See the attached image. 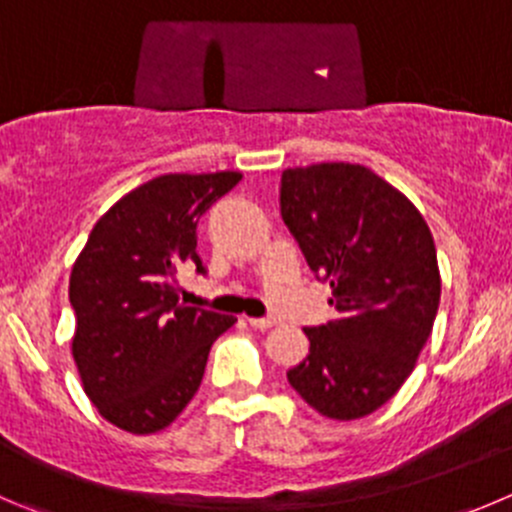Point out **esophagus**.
Listing matches in <instances>:
<instances>
[{"mask_svg": "<svg viewBox=\"0 0 512 512\" xmlns=\"http://www.w3.org/2000/svg\"><path fill=\"white\" fill-rule=\"evenodd\" d=\"M247 323H250L252 328H257V331H267V328L278 326L275 318H247Z\"/></svg>", "mask_w": 512, "mask_h": 512, "instance_id": "1", "label": "esophagus"}]
</instances>
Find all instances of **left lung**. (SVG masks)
<instances>
[{
	"label": "left lung",
	"instance_id": "left-lung-1",
	"mask_svg": "<svg viewBox=\"0 0 512 512\" xmlns=\"http://www.w3.org/2000/svg\"><path fill=\"white\" fill-rule=\"evenodd\" d=\"M280 214L338 310L305 328L310 351L290 386L323 417H366L409 379L432 333L442 293L432 232L396 186L346 161L285 169Z\"/></svg>",
	"mask_w": 512,
	"mask_h": 512
}]
</instances>
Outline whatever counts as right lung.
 I'll return each mask as SVG.
<instances>
[{
	"label": "right lung",
	"instance_id": "1",
	"mask_svg": "<svg viewBox=\"0 0 512 512\" xmlns=\"http://www.w3.org/2000/svg\"><path fill=\"white\" fill-rule=\"evenodd\" d=\"M240 171L164 174L95 222L70 272L73 358L103 419L131 434L169 427L197 394L212 343L237 318L179 300L176 272L197 265V222Z\"/></svg>",
	"mask_w": 512,
	"mask_h": 512
}]
</instances>
